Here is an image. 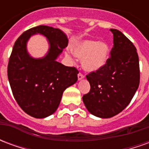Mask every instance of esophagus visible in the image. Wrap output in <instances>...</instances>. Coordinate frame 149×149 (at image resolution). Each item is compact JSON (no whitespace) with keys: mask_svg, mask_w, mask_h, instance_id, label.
I'll return each mask as SVG.
<instances>
[{"mask_svg":"<svg viewBox=\"0 0 149 149\" xmlns=\"http://www.w3.org/2000/svg\"><path fill=\"white\" fill-rule=\"evenodd\" d=\"M77 77H78V80H79V81H81L82 79H84V75L82 74V73H81V72H80V73H78Z\"/></svg>","mask_w":149,"mask_h":149,"instance_id":"obj_1","label":"esophagus"}]
</instances>
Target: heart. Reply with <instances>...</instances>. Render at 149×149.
Masks as SVG:
<instances>
[{
  "label": "heart",
  "mask_w": 149,
  "mask_h": 149,
  "mask_svg": "<svg viewBox=\"0 0 149 149\" xmlns=\"http://www.w3.org/2000/svg\"><path fill=\"white\" fill-rule=\"evenodd\" d=\"M72 52L75 56L82 59V67L88 72H96L103 68L109 59V46L104 41L80 40L72 45Z\"/></svg>",
  "instance_id": "1"
}]
</instances>
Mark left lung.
I'll return each mask as SVG.
<instances>
[{
	"label": "left lung",
	"mask_w": 149,
	"mask_h": 149,
	"mask_svg": "<svg viewBox=\"0 0 149 149\" xmlns=\"http://www.w3.org/2000/svg\"><path fill=\"white\" fill-rule=\"evenodd\" d=\"M113 47L106 65L86 76L89 93L83 102L91 114L110 118L123 111L140 84V65L136 49L120 31L111 29Z\"/></svg>",
	"instance_id": "1"
}]
</instances>
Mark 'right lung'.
<instances>
[{"instance_id": "add662e5", "label": "right lung", "mask_w": 149, "mask_h": 149, "mask_svg": "<svg viewBox=\"0 0 149 149\" xmlns=\"http://www.w3.org/2000/svg\"><path fill=\"white\" fill-rule=\"evenodd\" d=\"M35 34L43 35L49 42V51L42 58H33L27 51V40ZM68 42L61 30L46 25L25 31L15 42L8 61V81L19 106L33 117L54 113L64 91L77 81V68L56 61Z\"/></svg>"}]
</instances>
